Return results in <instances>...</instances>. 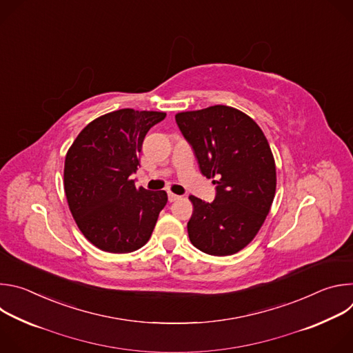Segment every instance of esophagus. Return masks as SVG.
I'll return each instance as SVG.
<instances>
[{
	"instance_id": "obj_1",
	"label": "esophagus",
	"mask_w": 353,
	"mask_h": 353,
	"mask_svg": "<svg viewBox=\"0 0 353 353\" xmlns=\"http://www.w3.org/2000/svg\"><path fill=\"white\" fill-rule=\"evenodd\" d=\"M168 198H169L170 203H173V201H176V199H179V198H180V195L173 194V192H169V194H168Z\"/></svg>"
}]
</instances>
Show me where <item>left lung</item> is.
Here are the masks:
<instances>
[{"instance_id":"8db88e82","label":"left lung","mask_w":353,"mask_h":353,"mask_svg":"<svg viewBox=\"0 0 353 353\" xmlns=\"http://www.w3.org/2000/svg\"><path fill=\"white\" fill-rule=\"evenodd\" d=\"M176 123L201 173L216 184L212 203L190 196V241L211 256L234 254L254 239L272 205L276 170L270 143L253 119L229 106L183 112Z\"/></svg>"}]
</instances>
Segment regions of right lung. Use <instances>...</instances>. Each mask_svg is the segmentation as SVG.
<instances>
[{"mask_svg": "<svg viewBox=\"0 0 353 353\" xmlns=\"http://www.w3.org/2000/svg\"><path fill=\"white\" fill-rule=\"evenodd\" d=\"M165 117L162 112H112L89 123L71 145L64 166L68 207L97 248L131 253L152 234L168 194L137 188L130 176L139 166L146 132Z\"/></svg>", "mask_w": 353, "mask_h": 353, "instance_id": "add662e5", "label": "right lung"}]
</instances>
